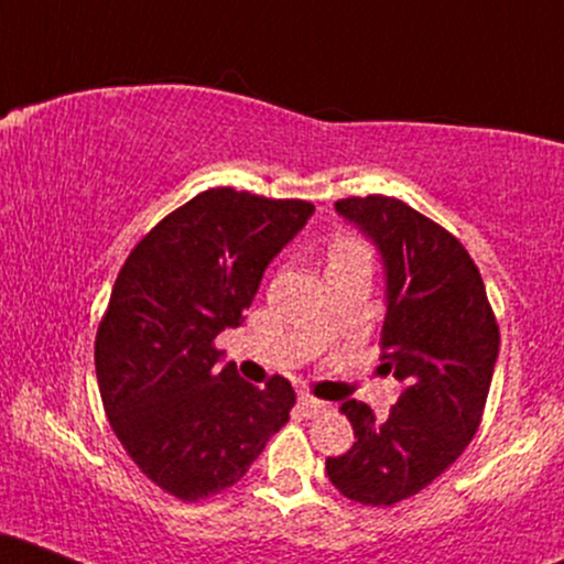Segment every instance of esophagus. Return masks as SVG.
I'll return each mask as SVG.
<instances>
[{"label":"esophagus","mask_w":564,"mask_h":564,"mask_svg":"<svg viewBox=\"0 0 564 564\" xmlns=\"http://www.w3.org/2000/svg\"><path fill=\"white\" fill-rule=\"evenodd\" d=\"M300 411L304 413V416L315 419V416H321V413L328 411V403H323V400L313 398V394H302V398H300Z\"/></svg>","instance_id":"obj_1"}]
</instances>
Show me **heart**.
Masks as SVG:
<instances>
[{
  "label": "heart",
  "instance_id": "obj_1",
  "mask_svg": "<svg viewBox=\"0 0 564 564\" xmlns=\"http://www.w3.org/2000/svg\"><path fill=\"white\" fill-rule=\"evenodd\" d=\"M326 262L328 268L355 262L371 264V251H368V246L360 238L349 236V232H334L326 243Z\"/></svg>",
  "mask_w": 564,
  "mask_h": 564
}]
</instances>
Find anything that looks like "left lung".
Returning a JSON list of instances; mask_svg holds the SVG:
<instances>
[{"label": "left lung", "mask_w": 564, "mask_h": 564, "mask_svg": "<svg viewBox=\"0 0 564 564\" xmlns=\"http://www.w3.org/2000/svg\"><path fill=\"white\" fill-rule=\"evenodd\" d=\"M336 212L377 241L387 268L379 360L405 384L387 419L360 400L339 411L352 448L326 458L349 501L392 507L416 496L462 456L482 422L498 355V323L464 243L392 196H349Z\"/></svg>", "instance_id": "obj_1"}]
</instances>
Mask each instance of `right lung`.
<instances>
[{"instance_id":"add662e5","label":"right lung","mask_w":564,"mask_h":564,"mask_svg":"<svg viewBox=\"0 0 564 564\" xmlns=\"http://www.w3.org/2000/svg\"><path fill=\"white\" fill-rule=\"evenodd\" d=\"M315 206L236 187L198 193L129 251L95 336L113 435L156 488L196 503L249 471L296 403L289 379L254 387L217 368L278 251Z\"/></svg>"}]
</instances>
